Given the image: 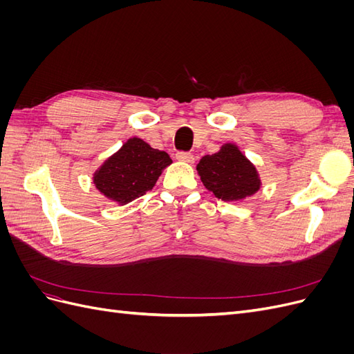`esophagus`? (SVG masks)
<instances>
[{
    "mask_svg": "<svg viewBox=\"0 0 354 354\" xmlns=\"http://www.w3.org/2000/svg\"><path fill=\"white\" fill-rule=\"evenodd\" d=\"M176 158H177L178 160H181V162H187V164L194 162V155L189 153V152H177Z\"/></svg>",
    "mask_w": 354,
    "mask_h": 354,
    "instance_id": "34e87169",
    "label": "esophagus"
}]
</instances>
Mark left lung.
<instances>
[{
	"label": "left lung",
	"mask_w": 354,
	"mask_h": 354,
	"mask_svg": "<svg viewBox=\"0 0 354 354\" xmlns=\"http://www.w3.org/2000/svg\"><path fill=\"white\" fill-rule=\"evenodd\" d=\"M196 171L205 189L224 202L251 198L263 185L259 169L234 143H224L218 152L202 156Z\"/></svg>",
	"instance_id": "obj_1"
}]
</instances>
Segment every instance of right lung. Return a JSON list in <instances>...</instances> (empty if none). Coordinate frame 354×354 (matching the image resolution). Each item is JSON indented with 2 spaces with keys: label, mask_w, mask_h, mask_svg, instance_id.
I'll return each mask as SVG.
<instances>
[{
  "label": "right lung",
  "mask_w": 354,
  "mask_h": 354,
  "mask_svg": "<svg viewBox=\"0 0 354 354\" xmlns=\"http://www.w3.org/2000/svg\"><path fill=\"white\" fill-rule=\"evenodd\" d=\"M171 164L167 152L131 137L94 171L93 185L106 199L122 207L152 190Z\"/></svg>",
  "instance_id": "1"
}]
</instances>
